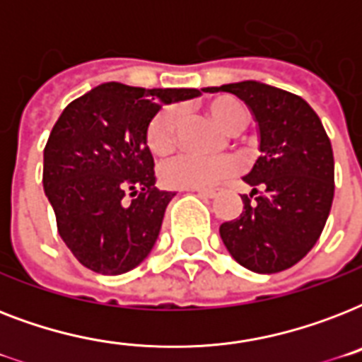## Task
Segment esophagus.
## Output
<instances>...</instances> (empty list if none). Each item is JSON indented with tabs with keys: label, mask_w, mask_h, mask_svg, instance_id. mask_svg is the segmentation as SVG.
I'll return each mask as SVG.
<instances>
[{
	"label": "esophagus",
	"mask_w": 362,
	"mask_h": 362,
	"mask_svg": "<svg viewBox=\"0 0 362 362\" xmlns=\"http://www.w3.org/2000/svg\"><path fill=\"white\" fill-rule=\"evenodd\" d=\"M195 192H197L201 197H206V199H214L220 195V189H195Z\"/></svg>",
	"instance_id": "esophagus-1"
}]
</instances>
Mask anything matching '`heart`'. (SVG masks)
Wrapping results in <instances>:
<instances>
[{
    "label": "heart",
    "mask_w": 362,
    "mask_h": 362,
    "mask_svg": "<svg viewBox=\"0 0 362 362\" xmlns=\"http://www.w3.org/2000/svg\"><path fill=\"white\" fill-rule=\"evenodd\" d=\"M206 112L226 133H237L244 127L247 112L244 105L235 98L220 95L206 103ZM178 110L165 107L146 125V146L153 156H167L175 148ZM237 169L235 159L229 156L220 158H197V156H176L161 167V180L175 189H204L231 176Z\"/></svg>",
    "instance_id": "heart-1"
}]
</instances>
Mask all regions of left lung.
<instances>
[{
    "label": "left lung",
    "instance_id": "1",
    "mask_svg": "<svg viewBox=\"0 0 362 362\" xmlns=\"http://www.w3.org/2000/svg\"><path fill=\"white\" fill-rule=\"evenodd\" d=\"M229 92L257 122L259 152L244 176L253 187L244 210L220 226V237L244 269L274 274L314 247L334 197V158L320 116L303 98L257 81L204 88Z\"/></svg>",
    "mask_w": 362,
    "mask_h": 362
}]
</instances>
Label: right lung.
Here are the masks:
<instances>
[{
  "label": "right lung",
  "mask_w": 362,
  "mask_h": 362,
  "mask_svg": "<svg viewBox=\"0 0 362 362\" xmlns=\"http://www.w3.org/2000/svg\"><path fill=\"white\" fill-rule=\"evenodd\" d=\"M199 93L195 88L146 90L105 82L71 101L54 124L42 187L59 237L86 269L124 274L152 252L175 193L153 186L146 125L161 105Z\"/></svg>",
  "instance_id": "1"
}]
</instances>
